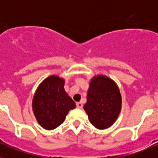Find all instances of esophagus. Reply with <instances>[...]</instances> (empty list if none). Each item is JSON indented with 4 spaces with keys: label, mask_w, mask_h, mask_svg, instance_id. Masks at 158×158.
Segmentation results:
<instances>
[{
    "label": "esophagus",
    "mask_w": 158,
    "mask_h": 158,
    "mask_svg": "<svg viewBox=\"0 0 158 158\" xmlns=\"http://www.w3.org/2000/svg\"><path fill=\"white\" fill-rule=\"evenodd\" d=\"M77 107L79 108V109H81L82 107H83V104H82L81 102H78V103H77Z\"/></svg>",
    "instance_id": "34e87169"
}]
</instances>
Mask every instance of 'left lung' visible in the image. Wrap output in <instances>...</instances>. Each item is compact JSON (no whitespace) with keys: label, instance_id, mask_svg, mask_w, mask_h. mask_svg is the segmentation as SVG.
Returning a JSON list of instances; mask_svg holds the SVG:
<instances>
[{"label":"left lung","instance_id":"1","mask_svg":"<svg viewBox=\"0 0 158 158\" xmlns=\"http://www.w3.org/2000/svg\"><path fill=\"white\" fill-rule=\"evenodd\" d=\"M121 106V94L115 82L104 75L93 77L84 106L93 126L100 130L110 127L116 121Z\"/></svg>","mask_w":158,"mask_h":158}]
</instances>
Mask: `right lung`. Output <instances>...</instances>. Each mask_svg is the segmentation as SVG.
<instances>
[{"mask_svg":"<svg viewBox=\"0 0 158 158\" xmlns=\"http://www.w3.org/2000/svg\"><path fill=\"white\" fill-rule=\"evenodd\" d=\"M65 81L51 75L40 84L32 100V110L40 126L46 130L58 127L65 121L69 110L76 107L74 101L64 89Z\"/></svg>","mask_w":158,"mask_h":158,"instance_id":"right-lung-1","label":"right lung"}]
</instances>
